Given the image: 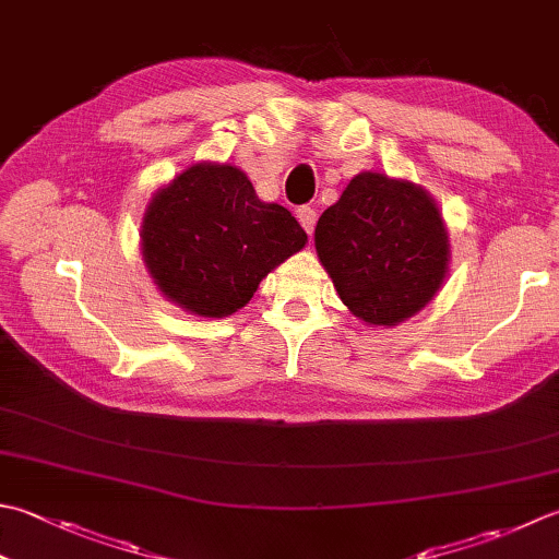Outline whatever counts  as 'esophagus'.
I'll use <instances>...</instances> for the list:
<instances>
[{"instance_id":"1","label":"esophagus","mask_w":559,"mask_h":559,"mask_svg":"<svg viewBox=\"0 0 559 559\" xmlns=\"http://www.w3.org/2000/svg\"><path fill=\"white\" fill-rule=\"evenodd\" d=\"M295 215H298V221H300V225H302L305 233L312 235L314 223H317V213H314V207H310V205H302V207H298V211H295Z\"/></svg>"}]
</instances>
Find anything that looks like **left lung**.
<instances>
[{"label":"left lung","mask_w":559,"mask_h":559,"mask_svg":"<svg viewBox=\"0 0 559 559\" xmlns=\"http://www.w3.org/2000/svg\"><path fill=\"white\" fill-rule=\"evenodd\" d=\"M314 249L358 320L395 326L443 286L451 245L421 186L360 171L314 227Z\"/></svg>","instance_id":"8db88e82"}]
</instances>
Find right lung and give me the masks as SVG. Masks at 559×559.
<instances>
[{"label":"right lung","instance_id":"obj_1","mask_svg":"<svg viewBox=\"0 0 559 559\" xmlns=\"http://www.w3.org/2000/svg\"><path fill=\"white\" fill-rule=\"evenodd\" d=\"M140 239L164 298L191 314L227 317L308 235L286 207L261 201L242 169L201 162L152 195Z\"/></svg>","mask_w":559,"mask_h":559}]
</instances>
